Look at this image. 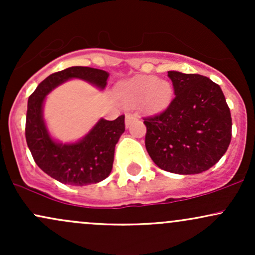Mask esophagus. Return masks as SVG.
<instances>
[{
    "label": "esophagus",
    "mask_w": 255,
    "mask_h": 255,
    "mask_svg": "<svg viewBox=\"0 0 255 255\" xmlns=\"http://www.w3.org/2000/svg\"><path fill=\"white\" fill-rule=\"evenodd\" d=\"M133 118H134V115L133 114H126V126H129L130 125V122H131V120H133Z\"/></svg>",
    "instance_id": "esophagus-1"
}]
</instances>
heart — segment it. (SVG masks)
I'll return each instance as SVG.
<instances>
[{"label":"heart","instance_id":"b5f03b06","mask_svg":"<svg viewBox=\"0 0 255 255\" xmlns=\"http://www.w3.org/2000/svg\"><path fill=\"white\" fill-rule=\"evenodd\" d=\"M119 96L127 103H144L151 110H162L171 102V85L152 75H140L126 80L118 86Z\"/></svg>","mask_w":255,"mask_h":255}]
</instances>
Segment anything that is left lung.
<instances>
[{
  "label": "left lung",
  "instance_id": "left-lung-1",
  "mask_svg": "<svg viewBox=\"0 0 255 255\" xmlns=\"http://www.w3.org/2000/svg\"><path fill=\"white\" fill-rule=\"evenodd\" d=\"M175 97L144 118L145 146L154 164L180 175L209 170L231 140V115L219 85L200 74L168 72Z\"/></svg>",
  "mask_w": 255,
  "mask_h": 255
}]
</instances>
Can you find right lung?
<instances>
[{
    "instance_id": "add662e5",
    "label": "right lung",
    "mask_w": 255,
    "mask_h": 255,
    "mask_svg": "<svg viewBox=\"0 0 255 255\" xmlns=\"http://www.w3.org/2000/svg\"><path fill=\"white\" fill-rule=\"evenodd\" d=\"M109 74L90 67H71L49 75L28 97L25 136L36 164L58 182L86 186L103 181L110 175L115 145L125 131V115L114 121L99 120L80 141L57 144L49 135L43 121L42 108L45 96L68 79L79 78L104 89Z\"/></svg>"
}]
</instances>
